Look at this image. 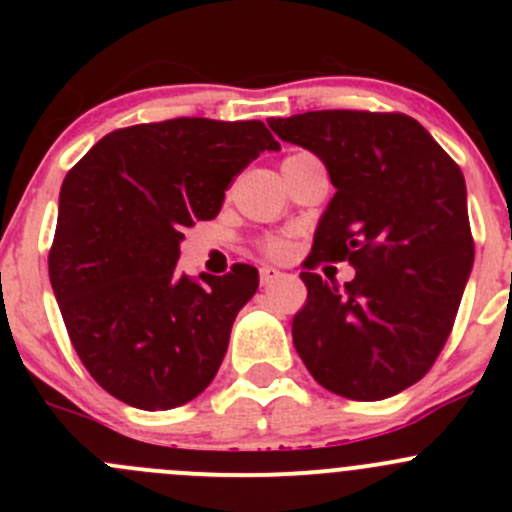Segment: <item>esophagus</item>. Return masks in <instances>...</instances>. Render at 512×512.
<instances>
[{
    "label": "esophagus",
    "mask_w": 512,
    "mask_h": 512,
    "mask_svg": "<svg viewBox=\"0 0 512 512\" xmlns=\"http://www.w3.org/2000/svg\"><path fill=\"white\" fill-rule=\"evenodd\" d=\"M280 277H282V272L277 270V267H262V270H260L262 285H272V282L280 280Z\"/></svg>",
    "instance_id": "34e87169"
}]
</instances>
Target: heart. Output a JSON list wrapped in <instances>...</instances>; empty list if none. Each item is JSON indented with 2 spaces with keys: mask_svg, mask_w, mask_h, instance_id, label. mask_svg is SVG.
<instances>
[{
  "mask_svg": "<svg viewBox=\"0 0 512 512\" xmlns=\"http://www.w3.org/2000/svg\"><path fill=\"white\" fill-rule=\"evenodd\" d=\"M287 240H282V237H267L265 242H262V250H265V255L270 257H285L287 255Z\"/></svg>",
  "mask_w": 512,
  "mask_h": 512,
  "instance_id": "1",
  "label": "heart"
}]
</instances>
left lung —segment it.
<instances>
[{
	"label": "left lung",
	"instance_id": "left-lung-1",
	"mask_svg": "<svg viewBox=\"0 0 512 512\" xmlns=\"http://www.w3.org/2000/svg\"><path fill=\"white\" fill-rule=\"evenodd\" d=\"M267 123L322 158L337 188L299 275L309 294L294 349L324 389L389 399L438 359L471 275L461 168L406 113L334 108ZM322 261H349L357 277L324 283L308 272Z\"/></svg>",
	"mask_w": 512,
	"mask_h": 512
}]
</instances>
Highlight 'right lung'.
Here are the masks:
<instances>
[{
	"label": "right lung",
	"mask_w": 512,
	"mask_h": 512,
	"mask_svg": "<svg viewBox=\"0 0 512 512\" xmlns=\"http://www.w3.org/2000/svg\"><path fill=\"white\" fill-rule=\"evenodd\" d=\"M277 148L262 121L170 118L108 133L66 173L49 280L81 364L118 401L175 409L215 379L260 275H180V240Z\"/></svg>",
	"instance_id": "right-lung-1"
}]
</instances>
